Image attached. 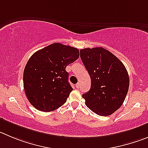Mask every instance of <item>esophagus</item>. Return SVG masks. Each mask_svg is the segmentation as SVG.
Instances as JSON below:
<instances>
[{
	"label": "esophagus",
	"instance_id": "1",
	"mask_svg": "<svg viewBox=\"0 0 148 148\" xmlns=\"http://www.w3.org/2000/svg\"><path fill=\"white\" fill-rule=\"evenodd\" d=\"M79 83H77V84H76V88H77V89H79Z\"/></svg>",
	"mask_w": 148,
	"mask_h": 148
}]
</instances>
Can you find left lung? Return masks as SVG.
I'll return each mask as SVG.
<instances>
[{"instance_id": "obj_1", "label": "left lung", "mask_w": 148, "mask_h": 148, "mask_svg": "<svg viewBox=\"0 0 148 148\" xmlns=\"http://www.w3.org/2000/svg\"><path fill=\"white\" fill-rule=\"evenodd\" d=\"M80 58L91 79L90 89L82 95L85 104L96 114L110 115L121 107L128 93L129 77L125 66L102 47L81 49Z\"/></svg>"}]
</instances>
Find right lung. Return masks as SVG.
<instances>
[{"mask_svg":"<svg viewBox=\"0 0 148 148\" xmlns=\"http://www.w3.org/2000/svg\"><path fill=\"white\" fill-rule=\"evenodd\" d=\"M79 56L77 48L54 43L30 58L23 73V85L27 99L36 110L51 112L66 103L73 90L66 68Z\"/></svg>","mask_w":148,"mask_h":148,"instance_id":"obj_1","label":"right lung"}]
</instances>
